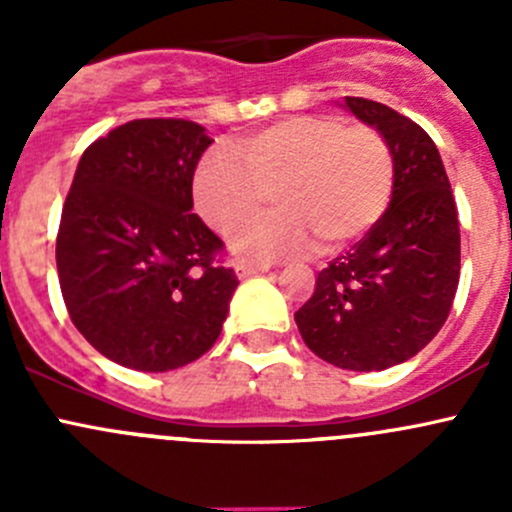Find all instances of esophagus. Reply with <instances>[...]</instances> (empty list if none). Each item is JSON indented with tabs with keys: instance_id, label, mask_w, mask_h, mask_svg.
Here are the masks:
<instances>
[{
	"instance_id": "34e87169",
	"label": "esophagus",
	"mask_w": 512,
	"mask_h": 512,
	"mask_svg": "<svg viewBox=\"0 0 512 512\" xmlns=\"http://www.w3.org/2000/svg\"><path fill=\"white\" fill-rule=\"evenodd\" d=\"M262 272H267L265 265H250V262H237L235 265V275L240 277V280H247V277L252 275H262Z\"/></svg>"
}]
</instances>
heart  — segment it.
Listing matches in <instances>:
<instances>
[{
  "mask_svg": "<svg viewBox=\"0 0 512 512\" xmlns=\"http://www.w3.org/2000/svg\"><path fill=\"white\" fill-rule=\"evenodd\" d=\"M230 151H210L193 173L200 218L232 232L255 218L272 195L275 210L242 227L237 255L275 260L314 237L332 252L364 235L384 215L394 185V160L381 133L344 126L334 116H294L257 131Z\"/></svg>",
  "mask_w": 512,
  "mask_h": 512,
  "instance_id": "obj_1",
  "label": "heart"
}]
</instances>
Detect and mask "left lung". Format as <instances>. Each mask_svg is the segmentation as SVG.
I'll list each match as a JSON object with an SVG mask.
<instances>
[{
  "label": "left lung",
  "instance_id": "8db88e82",
  "mask_svg": "<svg viewBox=\"0 0 512 512\" xmlns=\"http://www.w3.org/2000/svg\"><path fill=\"white\" fill-rule=\"evenodd\" d=\"M381 133L394 160L386 213L317 275L294 322L319 359L349 371H381L411 359L451 312L461 275V230L436 143L384 103H339Z\"/></svg>",
  "mask_w": 512,
  "mask_h": 512
}]
</instances>
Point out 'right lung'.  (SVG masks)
<instances>
[{"label": "right lung", "instance_id": "add662e5", "mask_svg": "<svg viewBox=\"0 0 512 512\" xmlns=\"http://www.w3.org/2000/svg\"><path fill=\"white\" fill-rule=\"evenodd\" d=\"M213 138L183 118H138L84 151L56 237L71 322L106 359L170 371L200 359L237 282L223 240L193 213V173Z\"/></svg>", "mask_w": 512, "mask_h": 512}]
</instances>
